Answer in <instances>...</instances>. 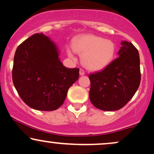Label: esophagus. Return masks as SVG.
Returning a JSON list of instances; mask_svg holds the SVG:
<instances>
[{
  "label": "esophagus",
  "mask_w": 154,
  "mask_h": 154,
  "mask_svg": "<svg viewBox=\"0 0 154 154\" xmlns=\"http://www.w3.org/2000/svg\"><path fill=\"white\" fill-rule=\"evenodd\" d=\"M85 71L84 70L82 69H79V75H85Z\"/></svg>",
  "instance_id": "obj_1"
}]
</instances>
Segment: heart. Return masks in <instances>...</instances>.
Instances as JSON below:
<instances>
[{
  "instance_id": "1",
  "label": "heart",
  "mask_w": 154,
  "mask_h": 154,
  "mask_svg": "<svg viewBox=\"0 0 154 154\" xmlns=\"http://www.w3.org/2000/svg\"><path fill=\"white\" fill-rule=\"evenodd\" d=\"M74 50L82 55L83 65L91 70H100L112 61L116 52L115 44L110 40H103L94 35L77 37L73 42ZM69 57L74 59L72 51H67Z\"/></svg>"
}]
</instances>
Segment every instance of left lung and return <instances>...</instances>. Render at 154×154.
<instances>
[{
	"label": "left lung",
	"mask_w": 154,
	"mask_h": 154,
	"mask_svg": "<svg viewBox=\"0 0 154 154\" xmlns=\"http://www.w3.org/2000/svg\"><path fill=\"white\" fill-rule=\"evenodd\" d=\"M119 57L103 70L89 75V97L97 109L116 111L125 106L133 97L140 83L138 51L127 41L122 42Z\"/></svg>",
	"instance_id": "1"
}]
</instances>
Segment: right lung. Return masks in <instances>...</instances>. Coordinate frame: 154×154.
I'll list each match as a JSON object with an SVG mask.
<instances>
[{"mask_svg":"<svg viewBox=\"0 0 154 154\" xmlns=\"http://www.w3.org/2000/svg\"><path fill=\"white\" fill-rule=\"evenodd\" d=\"M79 72L78 68L63 66L56 45L43 33H37L17 47L12 79L28 106L54 111L63 103L69 88L79 78Z\"/></svg>","mask_w":154,"mask_h":154,"instance_id":"obj_1","label":"right lung"}]
</instances>
